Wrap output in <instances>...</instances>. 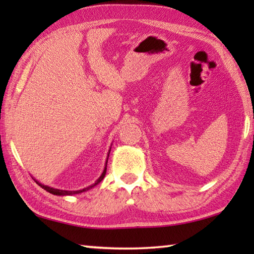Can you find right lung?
I'll use <instances>...</instances> for the list:
<instances>
[{"instance_id":"right-lung-1","label":"right lung","mask_w":254,"mask_h":254,"mask_svg":"<svg viewBox=\"0 0 254 254\" xmlns=\"http://www.w3.org/2000/svg\"><path fill=\"white\" fill-rule=\"evenodd\" d=\"M106 166H107V161H106ZM105 174H106V167H105V169H104V171H103V174H102V176L100 178L97 179V182L94 184V185H92V186H89V187H87V188H84V189H80V190H60V189H55V188H51V187H48V186H45V185H42V184H39L37 182V184L39 185L40 187H42L44 189H46L47 191H49L50 194H54V195H58V196H65V195H75V194H79V192H83V191H86L87 190V189H89V188H92V187H94V186H96V185L98 184V183H101L102 180H103V178L105 177Z\"/></svg>"}]
</instances>
